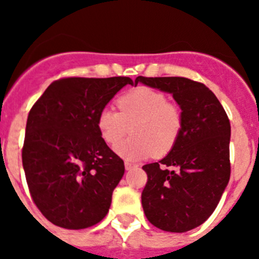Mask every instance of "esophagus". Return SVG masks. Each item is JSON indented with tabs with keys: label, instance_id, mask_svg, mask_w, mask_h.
Wrapping results in <instances>:
<instances>
[{
	"label": "esophagus",
	"instance_id": "esophagus-1",
	"mask_svg": "<svg viewBox=\"0 0 259 259\" xmlns=\"http://www.w3.org/2000/svg\"><path fill=\"white\" fill-rule=\"evenodd\" d=\"M124 167H125V170H131V168L136 167V164L130 163V162H124Z\"/></svg>",
	"mask_w": 259,
	"mask_h": 259
}]
</instances>
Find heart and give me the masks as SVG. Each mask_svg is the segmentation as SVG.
<instances>
[{"mask_svg": "<svg viewBox=\"0 0 259 259\" xmlns=\"http://www.w3.org/2000/svg\"><path fill=\"white\" fill-rule=\"evenodd\" d=\"M119 111L104 107L97 114V130L109 145L114 146L126 136L129 127L134 136L115 146L116 154L128 161L150 155L167 154L174 149L183 130L182 111L167 102L162 92L137 87L120 96Z\"/></svg>", "mask_w": 259, "mask_h": 259, "instance_id": "b5f03b06", "label": "heart"}]
</instances>
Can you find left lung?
Wrapping results in <instances>:
<instances>
[{
  "mask_svg": "<svg viewBox=\"0 0 259 259\" xmlns=\"http://www.w3.org/2000/svg\"><path fill=\"white\" fill-rule=\"evenodd\" d=\"M139 83L172 95L183 115L174 149L143 166L148 175L141 194L144 212L159 230L187 232L212 214L230 182V120L214 93L197 81L137 76L135 87Z\"/></svg>",
  "mask_w": 259,
  "mask_h": 259,
  "instance_id": "1",
  "label": "left lung"
}]
</instances>
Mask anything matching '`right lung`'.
<instances>
[{
	"label": "right lung",
	"mask_w": 259,
	"mask_h": 259,
	"mask_svg": "<svg viewBox=\"0 0 259 259\" xmlns=\"http://www.w3.org/2000/svg\"><path fill=\"white\" fill-rule=\"evenodd\" d=\"M130 77H67L50 84L28 114L22 161L32 200L68 230L106 217L124 162L97 130V114Z\"/></svg>",
	"instance_id": "obj_1"
}]
</instances>
